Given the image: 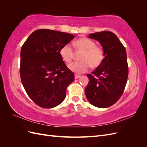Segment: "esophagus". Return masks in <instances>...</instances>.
Instances as JSON below:
<instances>
[{"label":"esophagus","instance_id":"1","mask_svg":"<svg viewBox=\"0 0 147 147\" xmlns=\"http://www.w3.org/2000/svg\"><path fill=\"white\" fill-rule=\"evenodd\" d=\"M80 77V76L79 75H75V79H78V78H79Z\"/></svg>","mask_w":147,"mask_h":147}]
</instances>
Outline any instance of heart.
Listing matches in <instances>:
<instances>
[{
  "mask_svg": "<svg viewBox=\"0 0 147 147\" xmlns=\"http://www.w3.org/2000/svg\"><path fill=\"white\" fill-rule=\"evenodd\" d=\"M78 51H82L80 57V61L75 62L69 65L70 70L77 74L86 72L91 66V68L99 67L104 59V51L100 47L97 46L94 41L83 37L77 40L74 43ZM59 54L65 63H70L74 58V53L70 44H65L61 48Z\"/></svg>",
  "mask_w": 147,
  "mask_h": 147,
  "instance_id": "obj_1",
  "label": "heart"
}]
</instances>
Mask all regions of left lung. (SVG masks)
<instances>
[{
    "mask_svg": "<svg viewBox=\"0 0 147 147\" xmlns=\"http://www.w3.org/2000/svg\"><path fill=\"white\" fill-rule=\"evenodd\" d=\"M89 37L100 43L104 59L91 74L87 75L90 82L84 91L92 105L107 108L116 103L125 88L128 77L126 51L117 35L110 31L90 34Z\"/></svg>",
    "mask_w": 147,
    "mask_h": 147,
    "instance_id": "8db88e82",
    "label": "left lung"
}]
</instances>
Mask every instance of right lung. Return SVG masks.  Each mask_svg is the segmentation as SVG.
<instances>
[{
    "label": "right lung",
    "instance_id": "right-lung-1",
    "mask_svg": "<svg viewBox=\"0 0 147 147\" xmlns=\"http://www.w3.org/2000/svg\"><path fill=\"white\" fill-rule=\"evenodd\" d=\"M73 34L42 29L30 35L21 50L20 77L26 92L35 104L50 109L59 105L74 74L59 54Z\"/></svg>",
    "mask_w": 147,
    "mask_h": 147
}]
</instances>
